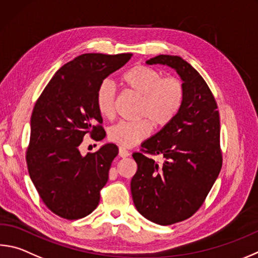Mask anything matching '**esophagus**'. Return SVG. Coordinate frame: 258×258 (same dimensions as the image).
<instances>
[{
  "instance_id": "obj_1",
  "label": "esophagus",
  "mask_w": 258,
  "mask_h": 258,
  "mask_svg": "<svg viewBox=\"0 0 258 258\" xmlns=\"http://www.w3.org/2000/svg\"><path fill=\"white\" fill-rule=\"evenodd\" d=\"M118 154H119L120 158H127L130 156V152L124 147H119Z\"/></svg>"
}]
</instances>
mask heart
Returning a JSON list of instances; mask_svg holds the SVG:
<instances>
[{
    "instance_id": "b5f03b06",
    "label": "heart",
    "mask_w": 258,
    "mask_h": 258,
    "mask_svg": "<svg viewBox=\"0 0 258 258\" xmlns=\"http://www.w3.org/2000/svg\"><path fill=\"white\" fill-rule=\"evenodd\" d=\"M123 82L131 91L141 96L138 116L141 119L121 120L111 126L108 137L116 143L132 148L148 137L152 130L163 127L175 118L185 98L184 86L176 78H162L157 70L137 65L123 74ZM116 87L109 79L101 81L96 92L99 114L109 118L114 115Z\"/></svg>"
}]
</instances>
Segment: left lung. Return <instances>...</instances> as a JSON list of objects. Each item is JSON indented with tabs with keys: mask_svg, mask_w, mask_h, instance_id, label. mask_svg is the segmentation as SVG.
Wrapping results in <instances>:
<instances>
[{
	"mask_svg": "<svg viewBox=\"0 0 258 258\" xmlns=\"http://www.w3.org/2000/svg\"><path fill=\"white\" fill-rule=\"evenodd\" d=\"M145 63L174 69L185 90L179 113L142 143L145 152L165 158L162 165L133 153L138 163L131 180L135 208L150 221L168 226L201 208L221 170L219 111L207 82L185 59L159 55Z\"/></svg>",
	"mask_w": 258,
	"mask_h": 258,
	"instance_id": "left-lung-1",
	"label": "left lung"
}]
</instances>
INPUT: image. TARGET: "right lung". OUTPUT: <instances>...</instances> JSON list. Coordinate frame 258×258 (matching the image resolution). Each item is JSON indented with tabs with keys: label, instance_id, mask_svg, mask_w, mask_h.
<instances>
[{
	"label": "right lung",
	"instance_id": "1",
	"mask_svg": "<svg viewBox=\"0 0 258 258\" xmlns=\"http://www.w3.org/2000/svg\"><path fill=\"white\" fill-rule=\"evenodd\" d=\"M131 57L132 54L78 56L54 74L34 107L28 171L46 207L60 218H84L99 204L118 148L106 143L83 157L79 145L87 134L96 141L105 138L98 125L102 117L96 107L97 89Z\"/></svg>",
	"mask_w": 258,
	"mask_h": 258
}]
</instances>
